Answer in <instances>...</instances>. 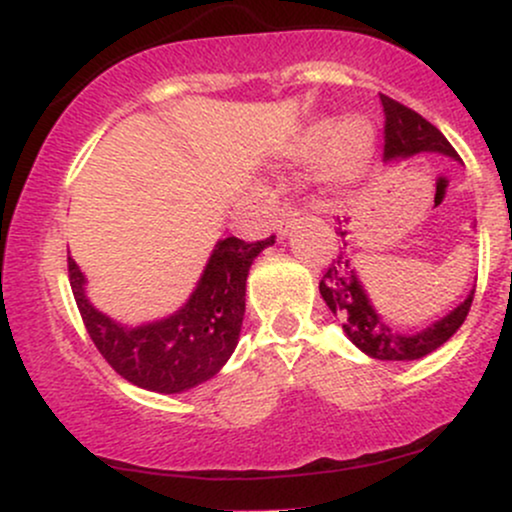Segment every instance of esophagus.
Listing matches in <instances>:
<instances>
[{
  "instance_id": "esophagus-1",
  "label": "esophagus",
  "mask_w": 512,
  "mask_h": 512,
  "mask_svg": "<svg viewBox=\"0 0 512 512\" xmlns=\"http://www.w3.org/2000/svg\"><path fill=\"white\" fill-rule=\"evenodd\" d=\"M296 216H298V209L296 204L291 202H284L279 209H276V231H279V236H289L291 226L296 223Z\"/></svg>"
}]
</instances>
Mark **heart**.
<instances>
[{
    "mask_svg": "<svg viewBox=\"0 0 512 512\" xmlns=\"http://www.w3.org/2000/svg\"><path fill=\"white\" fill-rule=\"evenodd\" d=\"M327 138L331 139L330 143L326 142ZM325 143L328 146L320 163L322 180L332 187H349L361 178L373 156L375 129L363 115H346L334 129L327 120L315 122L296 142V156L313 158L320 154Z\"/></svg>",
    "mask_w": 512,
    "mask_h": 512,
    "instance_id": "b5f03b06",
    "label": "heart"
}]
</instances>
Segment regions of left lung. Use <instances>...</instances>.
I'll return each mask as SVG.
<instances>
[{"mask_svg": "<svg viewBox=\"0 0 512 512\" xmlns=\"http://www.w3.org/2000/svg\"><path fill=\"white\" fill-rule=\"evenodd\" d=\"M380 103H383L385 110V161L407 158L421 154V151H436V154L460 158L448 139L443 137V132L424 120L419 113H414L407 105L392 101L390 96H383V93H380ZM339 236L344 238L346 231L339 228ZM320 293L325 303L330 305L332 313L342 317L346 337L363 354L378 358V361H414V358L436 351L438 346H443L452 334L460 330L474 301V291H469V296L452 313L440 317L438 322H433L426 330L416 334L392 330L378 315V310L373 308V303L368 301L354 264L349 262L344 248H339L337 260H332L325 276L320 279Z\"/></svg>", "mask_w": 512, "mask_h": 512, "instance_id": "8db88e82", "label": "left lung"}]
</instances>
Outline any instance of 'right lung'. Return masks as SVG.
Returning a JSON list of instances; mask_svg holds the SVG:
<instances>
[{
    "label": "right lung",
    "instance_id": "obj_1",
    "mask_svg": "<svg viewBox=\"0 0 512 512\" xmlns=\"http://www.w3.org/2000/svg\"><path fill=\"white\" fill-rule=\"evenodd\" d=\"M274 236L245 243L223 238L211 252L197 289L178 313L149 325L125 327L88 303L84 274L72 257L69 284L88 337L117 375L151 392H185L214 378L236 349L245 315L250 264Z\"/></svg>",
    "mask_w": 512,
    "mask_h": 512
}]
</instances>
